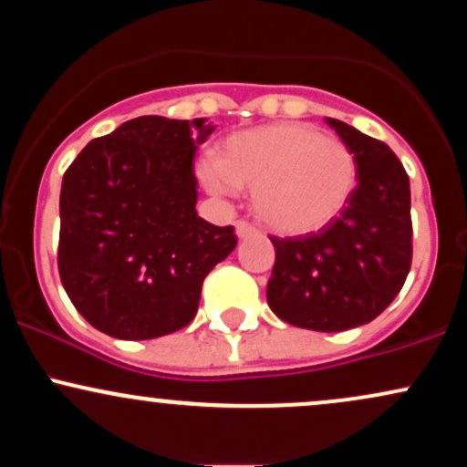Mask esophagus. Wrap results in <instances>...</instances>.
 Listing matches in <instances>:
<instances>
[{
    "label": "esophagus",
    "mask_w": 467,
    "mask_h": 467,
    "mask_svg": "<svg viewBox=\"0 0 467 467\" xmlns=\"http://www.w3.org/2000/svg\"><path fill=\"white\" fill-rule=\"evenodd\" d=\"M234 233H237V237H239V239H248V237H252V234L256 233V230L252 228L250 223H245V222H237V223H234Z\"/></svg>",
    "instance_id": "34e87169"
}]
</instances>
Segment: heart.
<instances>
[{
  "label": "heart",
  "instance_id": "b5f03b06",
  "mask_svg": "<svg viewBox=\"0 0 467 467\" xmlns=\"http://www.w3.org/2000/svg\"><path fill=\"white\" fill-rule=\"evenodd\" d=\"M206 189L234 195L252 189V211L278 234L296 237L325 228L349 203L358 182L356 155L307 122H272L237 131L219 160L200 169Z\"/></svg>",
  "mask_w": 467,
  "mask_h": 467
}]
</instances>
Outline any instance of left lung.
Listing matches in <instances>:
<instances>
[{
  "label": "left lung",
  "mask_w": 467,
  "mask_h": 467,
  "mask_svg": "<svg viewBox=\"0 0 467 467\" xmlns=\"http://www.w3.org/2000/svg\"><path fill=\"white\" fill-rule=\"evenodd\" d=\"M325 120L356 155V191L318 233L270 237L276 261L267 305L294 327L345 331L378 318L409 276L410 182L389 144L336 118Z\"/></svg>",
  "instance_id": "1"
}]
</instances>
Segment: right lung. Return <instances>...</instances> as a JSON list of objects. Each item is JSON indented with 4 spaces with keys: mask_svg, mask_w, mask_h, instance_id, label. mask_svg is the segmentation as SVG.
<instances>
[{
    "mask_svg": "<svg viewBox=\"0 0 467 467\" xmlns=\"http://www.w3.org/2000/svg\"><path fill=\"white\" fill-rule=\"evenodd\" d=\"M208 118L140 116L96 138L63 175L58 275L103 334L151 340L195 318L202 283L237 245L197 215V147Z\"/></svg>",
    "mask_w": 467,
    "mask_h": 467,
    "instance_id": "obj_1",
    "label": "right lung"
}]
</instances>
